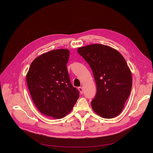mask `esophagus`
I'll list each match as a JSON object with an SVG mask.
<instances>
[{"mask_svg": "<svg viewBox=\"0 0 153 153\" xmlns=\"http://www.w3.org/2000/svg\"><path fill=\"white\" fill-rule=\"evenodd\" d=\"M78 90H79L80 94L83 93V87H78Z\"/></svg>", "mask_w": 153, "mask_h": 153, "instance_id": "34e87169", "label": "esophagus"}]
</instances>
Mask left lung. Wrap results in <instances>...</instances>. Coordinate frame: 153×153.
<instances>
[{
  "label": "left lung",
  "mask_w": 153,
  "mask_h": 153,
  "mask_svg": "<svg viewBox=\"0 0 153 153\" xmlns=\"http://www.w3.org/2000/svg\"><path fill=\"white\" fill-rule=\"evenodd\" d=\"M77 51L89 64L96 84L92 108L105 119L117 116L132 87L131 72L124 58L117 50L101 44L87 45Z\"/></svg>",
  "instance_id": "1"
}]
</instances>
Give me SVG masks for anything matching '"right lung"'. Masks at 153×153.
Returning a JSON list of instances; mask_svg holds the SVG:
<instances>
[{
    "label": "right lung",
    "instance_id": "obj_1",
    "mask_svg": "<svg viewBox=\"0 0 153 153\" xmlns=\"http://www.w3.org/2000/svg\"><path fill=\"white\" fill-rule=\"evenodd\" d=\"M68 49L51 50L36 57L27 73V86L36 107L43 114L61 119L71 112L79 91L71 84L66 64Z\"/></svg>",
    "mask_w": 153,
    "mask_h": 153
}]
</instances>
